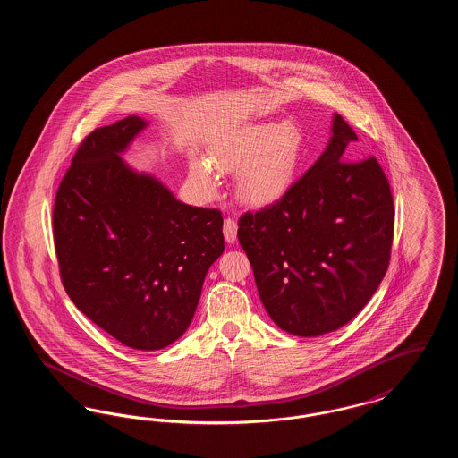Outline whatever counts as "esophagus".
Segmentation results:
<instances>
[{
	"mask_svg": "<svg viewBox=\"0 0 458 458\" xmlns=\"http://www.w3.org/2000/svg\"><path fill=\"white\" fill-rule=\"evenodd\" d=\"M223 235L228 243H233L237 240V221L233 218L225 219L223 223Z\"/></svg>",
	"mask_w": 458,
	"mask_h": 458,
	"instance_id": "34e87169",
	"label": "esophagus"
}]
</instances>
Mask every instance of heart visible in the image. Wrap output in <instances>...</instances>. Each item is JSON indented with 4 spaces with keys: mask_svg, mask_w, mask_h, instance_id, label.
Listing matches in <instances>:
<instances>
[{
    "mask_svg": "<svg viewBox=\"0 0 458 458\" xmlns=\"http://www.w3.org/2000/svg\"><path fill=\"white\" fill-rule=\"evenodd\" d=\"M301 156V133L284 123H259L247 127L215 146L208 161H191V180L200 194L211 197L218 192L221 174L237 170L235 189L247 204H269L284 196L293 182Z\"/></svg>",
    "mask_w": 458,
    "mask_h": 458,
    "instance_id": "heart-1",
    "label": "heart"
}]
</instances>
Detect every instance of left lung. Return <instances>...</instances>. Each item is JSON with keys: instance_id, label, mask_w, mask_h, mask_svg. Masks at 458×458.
I'll use <instances>...</instances> for the list:
<instances>
[{"instance_id": "left-lung-1", "label": "left lung", "mask_w": 458, "mask_h": 458, "mask_svg": "<svg viewBox=\"0 0 458 458\" xmlns=\"http://www.w3.org/2000/svg\"><path fill=\"white\" fill-rule=\"evenodd\" d=\"M357 140L335 113L327 149L302 178L239 219L262 305L290 335L321 336L347 325L388 269L390 183L376 157L345 161Z\"/></svg>"}]
</instances>
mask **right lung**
Masks as SVG:
<instances>
[{
  "instance_id": "right-lung-1",
  "label": "right lung",
  "mask_w": 458,
  "mask_h": 458,
  "mask_svg": "<svg viewBox=\"0 0 458 458\" xmlns=\"http://www.w3.org/2000/svg\"><path fill=\"white\" fill-rule=\"evenodd\" d=\"M149 125L127 116L81 144L60 183L53 232L68 297L135 350H161L191 327L225 250L218 209L189 206L122 154Z\"/></svg>"
}]
</instances>
